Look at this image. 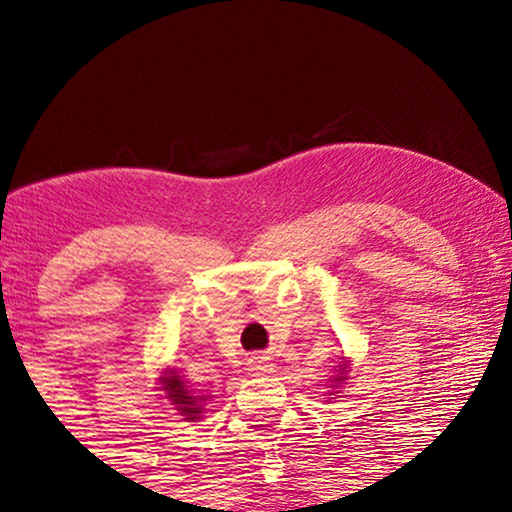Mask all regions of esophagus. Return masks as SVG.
<instances>
[{
	"instance_id": "34e87169",
	"label": "esophagus",
	"mask_w": 512,
	"mask_h": 512,
	"mask_svg": "<svg viewBox=\"0 0 512 512\" xmlns=\"http://www.w3.org/2000/svg\"><path fill=\"white\" fill-rule=\"evenodd\" d=\"M249 373L251 375H270L275 373V366H272L268 356H254V359L249 361Z\"/></svg>"
}]
</instances>
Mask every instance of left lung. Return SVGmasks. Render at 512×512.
I'll return each instance as SVG.
<instances>
[{
    "label": "left lung",
    "instance_id": "8db88e82",
    "mask_svg": "<svg viewBox=\"0 0 512 512\" xmlns=\"http://www.w3.org/2000/svg\"><path fill=\"white\" fill-rule=\"evenodd\" d=\"M347 380V363L345 361H342L340 363V366H338V375H333V387H338V384H342V382H345ZM333 394H338V391H331V396Z\"/></svg>",
    "mask_w": 512,
    "mask_h": 512
}]
</instances>
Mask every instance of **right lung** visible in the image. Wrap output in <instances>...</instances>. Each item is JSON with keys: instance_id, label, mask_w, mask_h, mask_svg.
I'll return each instance as SVG.
<instances>
[{"instance_id": "right-lung-1", "label": "right lung", "mask_w": 512, "mask_h": 512, "mask_svg": "<svg viewBox=\"0 0 512 512\" xmlns=\"http://www.w3.org/2000/svg\"><path fill=\"white\" fill-rule=\"evenodd\" d=\"M160 389L165 391V398L179 410V415L186 417V422H195L202 415V403L209 396H195V391L184 382V375H177V370H170L160 377Z\"/></svg>"}]
</instances>
